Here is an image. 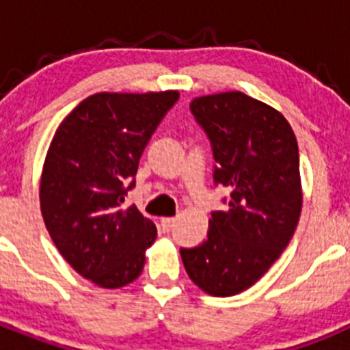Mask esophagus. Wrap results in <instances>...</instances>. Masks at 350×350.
Masks as SVG:
<instances>
[{"label": "esophagus", "mask_w": 350, "mask_h": 350, "mask_svg": "<svg viewBox=\"0 0 350 350\" xmlns=\"http://www.w3.org/2000/svg\"><path fill=\"white\" fill-rule=\"evenodd\" d=\"M159 224H161V230L165 231V233H170V231L175 228V219H173V217H163V219H161Z\"/></svg>", "instance_id": "34e87169"}]
</instances>
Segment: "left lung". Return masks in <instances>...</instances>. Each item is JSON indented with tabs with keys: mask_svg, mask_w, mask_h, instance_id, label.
Returning a JSON list of instances; mask_svg holds the SVG:
<instances>
[{
	"mask_svg": "<svg viewBox=\"0 0 350 350\" xmlns=\"http://www.w3.org/2000/svg\"><path fill=\"white\" fill-rule=\"evenodd\" d=\"M189 107L212 145L213 182L230 196L212 212L205 242L180 256L200 289L224 298L258 282L295 234L298 142L282 113L243 92L202 96Z\"/></svg>",
	"mask_w": 350,
	"mask_h": 350,
	"instance_id": "1",
	"label": "left lung"
}]
</instances>
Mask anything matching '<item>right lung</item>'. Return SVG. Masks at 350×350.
Wrapping results in <instances>:
<instances>
[{
	"label": "right lung",
	"mask_w": 350,
	"mask_h": 350,
	"mask_svg": "<svg viewBox=\"0 0 350 350\" xmlns=\"http://www.w3.org/2000/svg\"><path fill=\"white\" fill-rule=\"evenodd\" d=\"M177 91L98 92L55 131L43 163L40 206L52 242L71 268L105 289L133 282L157 230L124 196Z\"/></svg>",
	"instance_id": "1"
}]
</instances>
